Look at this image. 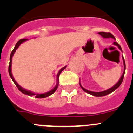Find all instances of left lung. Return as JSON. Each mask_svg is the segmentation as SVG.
<instances>
[{
	"mask_svg": "<svg viewBox=\"0 0 133 133\" xmlns=\"http://www.w3.org/2000/svg\"><path fill=\"white\" fill-rule=\"evenodd\" d=\"M99 33V34H100V35H101L102 37H103V38H113V39H115V37L113 36L111 33H105V32H100V33ZM113 45H115V46H117V47H118V48H119L120 50H122V48H121V46H119V44H118V43H117L116 42H113ZM123 62H124V72H123L121 78H119V81L117 82V83L115 84L114 86H113V87H111V88H109V89H107V90H105V91H100V92H94V91H89V90H87V89H85L84 87H82L81 85V83H80V86H81V87L82 89H83L84 91H85L86 93H88V94L92 95V96H97V97L104 96H107V95L109 94H111V93H112L113 91H115V89H117V88H118V87L120 86V85L122 84V83L123 79H124V76L125 70H126V65H125V61H124V58H123Z\"/></svg>",
	"mask_w": 133,
	"mask_h": 133,
	"instance_id": "8db88e82",
	"label": "left lung"
}]
</instances>
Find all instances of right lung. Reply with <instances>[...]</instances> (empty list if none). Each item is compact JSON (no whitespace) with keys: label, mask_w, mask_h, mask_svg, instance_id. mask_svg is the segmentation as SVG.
<instances>
[{"label":"right lung","mask_w":133,"mask_h":133,"mask_svg":"<svg viewBox=\"0 0 133 133\" xmlns=\"http://www.w3.org/2000/svg\"><path fill=\"white\" fill-rule=\"evenodd\" d=\"M26 40H28V39H20V40H19L18 42H17V43H16V46H15L14 50H13L12 52H11V55H10V61H9V76H10V77L11 78V79H12V81H14V83H15V85H16V86H17V87L18 88V89H19V90H20L22 93H23L24 94L28 95V96H34L37 98H46V97L49 96H50V95L52 94L53 93L55 92V91L57 90V87H58V86H59V75H60V74L61 73V72H62V71H63V70H64L65 68H66V66L63 67V68H62L61 70H59V72H58V74H57V85H55V87H54L53 89H52V90H50V91H48V92L44 93V94H35V93H33L32 91H29V90H26V89L22 88L21 86H20V85H18V83H17V82L15 81L14 76H13L12 73H11V62H12L13 55H14V53H15V52H16V50L18 49V48L19 47V46H20V45L22 44V43H23L24 42H25V41H26Z\"/></svg>","instance_id":"1"}]
</instances>
